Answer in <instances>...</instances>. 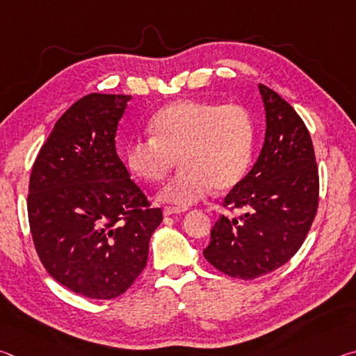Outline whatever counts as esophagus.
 Listing matches in <instances>:
<instances>
[{"instance_id": "1", "label": "esophagus", "mask_w": 356, "mask_h": 356, "mask_svg": "<svg viewBox=\"0 0 356 356\" xmlns=\"http://www.w3.org/2000/svg\"><path fill=\"white\" fill-rule=\"evenodd\" d=\"M186 209H180V207H165L163 209V215L170 216V215H176V213H184Z\"/></svg>"}]
</instances>
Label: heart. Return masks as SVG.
<instances>
[{
	"instance_id": "heart-1",
	"label": "heart",
	"mask_w": 356,
	"mask_h": 356,
	"mask_svg": "<svg viewBox=\"0 0 356 356\" xmlns=\"http://www.w3.org/2000/svg\"><path fill=\"white\" fill-rule=\"evenodd\" d=\"M149 130L152 136L129 143L125 161L136 177L160 182L179 159L182 171L159 191L160 202L190 207L215 188L236 186L250 168L254 122L242 105L177 100L150 119Z\"/></svg>"
}]
</instances>
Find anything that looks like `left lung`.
Here are the masks:
<instances>
[{
  "instance_id": "obj_1",
  "label": "left lung",
  "mask_w": 356,
  "mask_h": 356,
  "mask_svg": "<svg viewBox=\"0 0 356 356\" xmlns=\"http://www.w3.org/2000/svg\"><path fill=\"white\" fill-rule=\"evenodd\" d=\"M265 140L254 166L227 193L204 257L232 278L254 280L280 268L298 251L314 221L318 172L309 131L293 108L259 84Z\"/></svg>"
}]
</instances>
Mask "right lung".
<instances>
[{
	"instance_id": "obj_1",
	"label": "right lung",
	"mask_w": 356,
	"mask_h": 356,
	"mask_svg": "<svg viewBox=\"0 0 356 356\" xmlns=\"http://www.w3.org/2000/svg\"><path fill=\"white\" fill-rule=\"evenodd\" d=\"M131 95L89 94L53 127L29 179L28 218L47 272L72 292L119 297L147 264L163 215L152 209L116 152Z\"/></svg>"
}]
</instances>
